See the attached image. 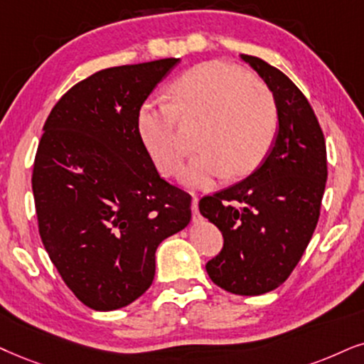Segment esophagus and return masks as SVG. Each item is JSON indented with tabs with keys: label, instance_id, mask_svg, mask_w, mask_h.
Segmentation results:
<instances>
[{
	"label": "esophagus",
	"instance_id": "34e87169",
	"mask_svg": "<svg viewBox=\"0 0 364 364\" xmlns=\"http://www.w3.org/2000/svg\"><path fill=\"white\" fill-rule=\"evenodd\" d=\"M191 211H193V222H198L200 220V213H198V198L193 196L191 200Z\"/></svg>",
	"mask_w": 364,
	"mask_h": 364
}]
</instances>
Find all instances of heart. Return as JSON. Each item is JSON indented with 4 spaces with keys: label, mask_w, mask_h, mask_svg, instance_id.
I'll list each match as a JSON object with an SVG mask.
<instances>
[{
    "label": "heart",
    "mask_w": 364,
    "mask_h": 364,
    "mask_svg": "<svg viewBox=\"0 0 364 364\" xmlns=\"http://www.w3.org/2000/svg\"><path fill=\"white\" fill-rule=\"evenodd\" d=\"M173 105L142 104L137 131L151 159L164 176H176L186 156L178 117H203L196 146L201 151L183 169L181 183L206 190L227 176H245L262 163L279 129V109L267 85L233 63L205 62L169 87Z\"/></svg>",
    "instance_id": "obj_1"
}]
</instances>
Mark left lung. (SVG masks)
Segmentation results:
<instances>
[{
  "label": "left lung",
  "mask_w": 364,
  "mask_h": 364,
  "mask_svg": "<svg viewBox=\"0 0 364 364\" xmlns=\"http://www.w3.org/2000/svg\"><path fill=\"white\" fill-rule=\"evenodd\" d=\"M274 94L279 129L250 176L200 200L223 248L208 260L210 279L238 296H260L291 275L319 220L328 163L319 122L296 84L264 60L240 55Z\"/></svg>",
  "instance_id": "8db88e82"
}]
</instances>
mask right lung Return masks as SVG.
<instances>
[{"instance_id": "obj_1", "label": "right lung", "mask_w": 364, "mask_h": 364, "mask_svg": "<svg viewBox=\"0 0 364 364\" xmlns=\"http://www.w3.org/2000/svg\"><path fill=\"white\" fill-rule=\"evenodd\" d=\"M178 62L94 73L43 126L31 178L38 232L63 282L94 311L148 291L156 248L191 220V196L159 176L137 131L142 102Z\"/></svg>"}]
</instances>
